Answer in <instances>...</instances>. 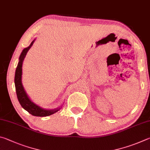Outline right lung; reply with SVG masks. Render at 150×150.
<instances>
[{"label": "right lung", "mask_w": 150, "mask_h": 150, "mask_svg": "<svg viewBox=\"0 0 150 150\" xmlns=\"http://www.w3.org/2000/svg\"><path fill=\"white\" fill-rule=\"evenodd\" d=\"M35 41V39L31 42L30 45L26 47L23 50L22 53L19 57V62L17 66L15 72V78H14V83L16 87V95L19 103L25 111H27L29 113L36 117H47L54 114V112H57L60 110V107L54 109H45L41 108L35 103L31 101V99L29 98L24 88L23 87L22 83V64L24 60V58L26 56V54L29 50L33 45Z\"/></svg>", "instance_id": "obj_1"}]
</instances>
